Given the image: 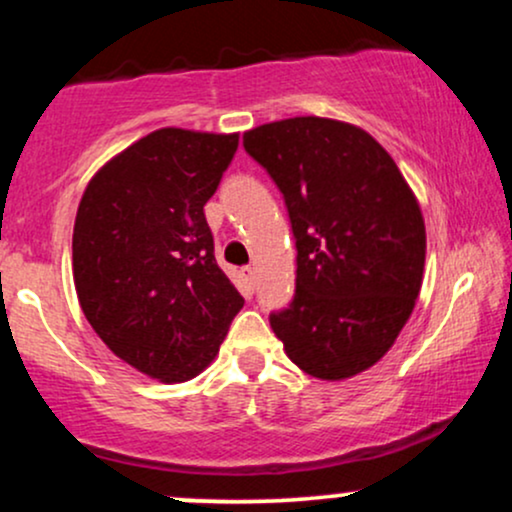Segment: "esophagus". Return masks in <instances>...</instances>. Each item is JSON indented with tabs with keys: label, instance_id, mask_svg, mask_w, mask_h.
<instances>
[{
	"label": "esophagus",
	"instance_id": "1",
	"mask_svg": "<svg viewBox=\"0 0 512 512\" xmlns=\"http://www.w3.org/2000/svg\"><path fill=\"white\" fill-rule=\"evenodd\" d=\"M240 272H243L245 281H248L252 289H255V284H257V269L252 267V264H248V267H243V269H240Z\"/></svg>",
	"mask_w": 512,
	"mask_h": 512
}]
</instances>
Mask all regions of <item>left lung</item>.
<instances>
[{"instance_id": "1", "label": "left lung", "mask_w": 512, "mask_h": 512, "mask_svg": "<svg viewBox=\"0 0 512 512\" xmlns=\"http://www.w3.org/2000/svg\"><path fill=\"white\" fill-rule=\"evenodd\" d=\"M296 238V293L269 315L286 356L320 380L375 366L407 325L426 262L419 202L366 129L291 117L243 134Z\"/></svg>"}]
</instances>
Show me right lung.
<instances>
[{
    "instance_id": "add662e5",
    "label": "right lung",
    "mask_w": 512,
    "mask_h": 512,
    "mask_svg": "<svg viewBox=\"0 0 512 512\" xmlns=\"http://www.w3.org/2000/svg\"><path fill=\"white\" fill-rule=\"evenodd\" d=\"M238 134L163 127L110 158L74 221V286L105 346L163 383L219 354L243 296L214 257L204 204Z\"/></svg>"
}]
</instances>
